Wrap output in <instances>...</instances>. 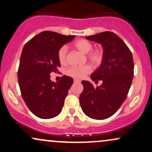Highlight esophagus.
<instances>
[{"label": "esophagus", "instance_id": "34e87169", "mask_svg": "<svg viewBox=\"0 0 152 152\" xmlns=\"http://www.w3.org/2000/svg\"><path fill=\"white\" fill-rule=\"evenodd\" d=\"M74 83H80V82H81V81H80V80L76 79V78H75V79H74Z\"/></svg>", "mask_w": 152, "mask_h": 152}]
</instances>
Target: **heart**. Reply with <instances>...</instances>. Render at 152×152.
I'll use <instances>...</instances> for the list:
<instances>
[{"label":"heart","instance_id":"heart-1","mask_svg":"<svg viewBox=\"0 0 152 152\" xmlns=\"http://www.w3.org/2000/svg\"><path fill=\"white\" fill-rule=\"evenodd\" d=\"M74 46L76 49L79 50L83 54H87V58L90 62L94 65H99L102 61L103 52L101 50L96 49L90 51L93 48L91 43L85 39H80L75 41ZM66 53H67V48L64 46L61 47L58 51V58L59 62L61 64H66ZM91 71V68L90 66L86 65L82 66H72L69 68L66 71L68 76L76 78H83L86 74H89Z\"/></svg>","mask_w":152,"mask_h":152}]
</instances>
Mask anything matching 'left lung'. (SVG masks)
<instances>
[{"label":"left lung","instance_id":"obj_1","mask_svg":"<svg viewBox=\"0 0 152 152\" xmlns=\"http://www.w3.org/2000/svg\"><path fill=\"white\" fill-rule=\"evenodd\" d=\"M86 38L100 43L103 48L102 64L91 75L93 81L102 80L103 83L96 88L89 81H82L80 104L88 117L106 119L114 115L126 99L134 76L133 56L126 43L111 31Z\"/></svg>","mask_w":152,"mask_h":152}]
</instances>
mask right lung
<instances>
[{"instance_id":"add662e5","label":"right lung","mask_w":152,"mask_h":152,"mask_svg":"<svg viewBox=\"0 0 152 152\" xmlns=\"http://www.w3.org/2000/svg\"><path fill=\"white\" fill-rule=\"evenodd\" d=\"M74 38L43 31L23 48L18 71L19 87L26 106L38 118H51L61 111L74 80L64 76L56 83L50 80V74L58 71L61 66L58 50Z\"/></svg>"}]
</instances>
